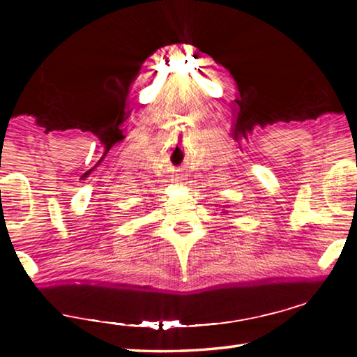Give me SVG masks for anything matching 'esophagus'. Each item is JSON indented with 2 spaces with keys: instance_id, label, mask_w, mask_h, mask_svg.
I'll return each instance as SVG.
<instances>
[{
  "instance_id": "34e87169",
  "label": "esophagus",
  "mask_w": 357,
  "mask_h": 357,
  "mask_svg": "<svg viewBox=\"0 0 357 357\" xmlns=\"http://www.w3.org/2000/svg\"><path fill=\"white\" fill-rule=\"evenodd\" d=\"M173 181H174V183H183L184 178H183V176H174Z\"/></svg>"
}]
</instances>
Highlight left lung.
I'll list each match as a JSON object with an SVG mask.
<instances>
[{"instance_id":"left-lung-1","label":"left lung","mask_w":357,"mask_h":357,"mask_svg":"<svg viewBox=\"0 0 357 357\" xmlns=\"http://www.w3.org/2000/svg\"><path fill=\"white\" fill-rule=\"evenodd\" d=\"M223 208H227V206H223ZM227 213H228L227 209H222V214H227Z\"/></svg>"}]
</instances>
